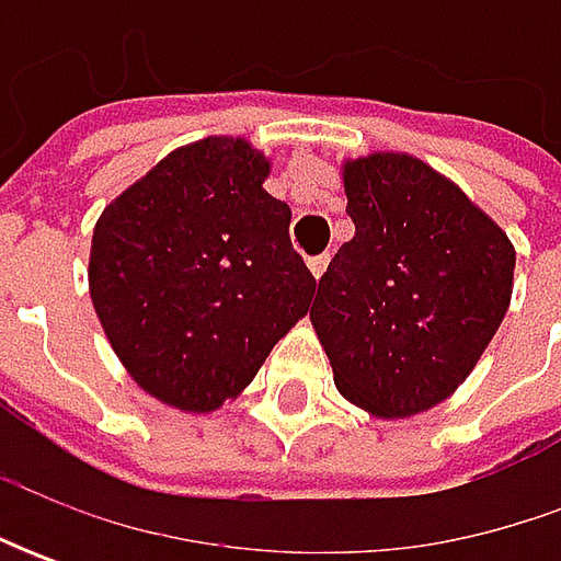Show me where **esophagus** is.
Listing matches in <instances>:
<instances>
[{
  "mask_svg": "<svg viewBox=\"0 0 561 561\" xmlns=\"http://www.w3.org/2000/svg\"><path fill=\"white\" fill-rule=\"evenodd\" d=\"M328 262H331L328 252H324V255H314V259H309V271H312L314 277H321V274L328 271Z\"/></svg>",
  "mask_w": 561,
  "mask_h": 561,
  "instance_id": "esophagus-1",
  "label": "esophagus"
}]
</instances>
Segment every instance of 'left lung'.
I'll return each mask as SVG.
<instances>
[{
    "label": "left lung",
    "instance_id": "8db88e82",
    "mask_svg": "<svg viewBox=\"0 0 561 561\" xmlns=\"http://www.w3.org/2000/svg\"><path fill=\"white\" fill-rule=\"evenodd\" d=\"M356 237L318 280L314 334L336 390L377 419L434 409L500 331L515 247L449 178L405 152L343 164Z\"/></svg>",
    "mask_w": 561,
    "mask_h": 561
}]
</instances>
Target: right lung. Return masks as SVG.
<instances>
[{
  "instance_id": "right-lung-1",
  "label": "right lung",
  "mask_w": 561,
  "mask_h": 561,
  "mask_svg": "<svg viewBox=\"0 0 561 561\" xmlns=\"http://www.w3.org/2000/svg\"><path fill=\"white\" fill-rule=\"evenodd\" d=\"M243 137L164 156L105 205L90 296L127 375L181 412L243 393L274 343L309 312L314 277L290 243V205Z\"/></svg>"
}]
</instances>
